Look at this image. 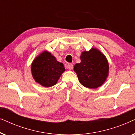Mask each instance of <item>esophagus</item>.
Returning <instances> with one entry per match:
<instances>
[{"instance_id":"34e87169","label":"esophagus","mask_w":135,"mask_h":135,"mask_svg":"<svg viewBox=\"0 0 135 135\" xmlns=\"http://www.w3.org/2000/svg\"><path fill=\"white\" fill-rule=\"evenodd\" d=\"M67 68L68 69H69V70H72L73 69V64L71 63H68L67 65Z\"/></svg>"}]
</instances>
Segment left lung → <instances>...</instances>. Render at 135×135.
Segmentation results:
<instances>
[{
	"instance_id": "obj_1",
	"label": "left lung",
	"mask_w": 135,
	"mask_h": 135,
	"mask_svg": "<svg viewBox=\"0 0 135 135\" xmlns=\"http://www.w3.org/2000/svg\"><path fill=\"white\" fill-rule=\"evenodd\" d=\"M81 62L74 65V71L79 81L86 88L95 89L105 82L109 75L108 61L97 48L84 51L80 55Z\"/></svg>"
}]
</instances>
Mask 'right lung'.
I'll use <instances>...</instances> for the list:
<instances>
[{
  "mask_svg": "<svg viewBox=\"0 0 135 135\" xmlns=\"http://www.w3.org/2000/svg\"><path fill=\"white\" fill-rule=\"evenodd\" d=\"M31 70L37 83L44 87H50L56 84L65 68L50 52L44 50L34 59Z\"/></svg>",
  "mask_w": 135,
  "mask_h": 135,
  "instance_id": "add662e5",
  "label": "right lung"
}]
</instances>
